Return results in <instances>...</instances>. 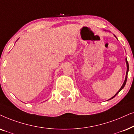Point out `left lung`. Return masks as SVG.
<instances>
[{
    "label": "left lung",
    "instance_id": "left-lung-1",
    "mask_svg": "<svg viewBox=\"0 0 134 134\" xmlns=\"http://www.w3.org/2000/svg\"><path fill=\"white\" fill-rule=\"evenodd\" d=\"M115 37H116V36H115ZM126 64H127V72H126V78H125V80H124V83H123V85H122V86H121V88H120V90H119L118 91V92H117V93H116V94H115V95L113 96V97H111V99H113V98H114V97H115V96H116V95H117V94H118V93H119V92H120V91H121L122 90V89H123V88H124V86H125V85H126V81H127V73H128V71H129V64H128V62H127V59H126ZM110 99H109V100H110Z\"/></svg>",
    "mask_w": 134,
    "mask_h": 134
}]
</instances>
